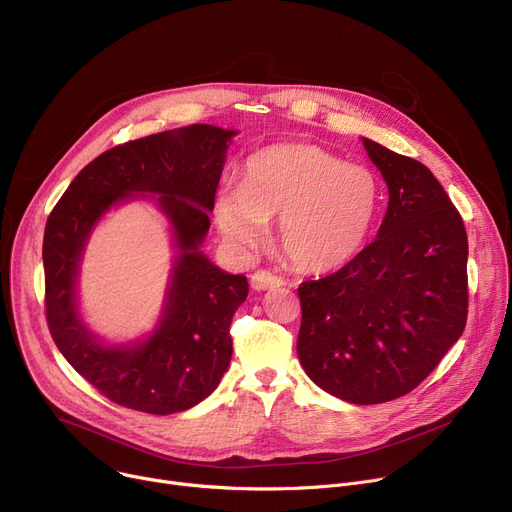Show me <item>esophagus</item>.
<instances>
[{
  "instance_id": "34e87169",
  "label": "esophagus",
  "mask_w": 512,
  "mask_h": 512,
  "mask_svg": "<svg viewBox=\"0 0 512 512\" xmlns=\"http://www.w3.org/2000/svg\"><path fill=\"white\" fill-rule=\"evenodd\" d=\"M251 286H253V290H257V292H261V290H273V288H280V286H284V282H282V277H277V275H273L271 271H255L253 275H251Z\"/></svg>"
}]
</instances>
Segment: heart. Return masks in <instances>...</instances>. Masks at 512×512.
Wrapping results in <instances>:
<instances>
[{
  "mask_svg": "<svg viewBox=\"0 0 512 512\" xmlns=\"http://www.w3.org/2000/svg\"><path fill=\"white\" fill-rule=\"evenodd\" d=\"M380 204L378 179L308 143H286L253 155L243 185L222 188L214 218L239 251H255L277 222L288 261L306 273L347 265L365 245Z\"/></svg>",
  "mask_w": 512,
  "mask_h": 512,
  "instance_id": "obj_1",
  "label": "heart"
}]
</instances>
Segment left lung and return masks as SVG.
<instances>
[{"mask_svg":"<svg viewBox=\"0 0 512 512\" xmlns=\"http://www.w3.org/2000/svg\"><path fill=\"white\" fill-rule=\"evenodd\" d=\"M363 145L388 183V210L374 243L298 288V357L324 392L380 404L412 392L466 329L468 235L421 161Z\"/></svg>","mask_w":512,"mask_h":512,"instance_id":"1","label":"left lung"}]
</instances>
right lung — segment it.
Here are the masks:
<instances>
[{
    "label": "right lung",
    "instance_id": "add662e5",
    "mask_svg": "<svg viewBox=\"0 0 512 512\" xmlns=\"http://www.w3.org/2000/svg\"><path fill=\"white\" fill-rule=\"evenodd\" d=\"M210 124L151 134L118 145L71 181L44 228V310L65 359L108 400L149 414L188 410L210 396L230 363V320L249 294L202 251L228 141ZM159 193L180 255L160 327L138 346L106 348L76 312L74 282L90 228L114 204Z\"/></svg>",
    "mask_w": 512,
    "mask_h": 512
}]
</instances>
